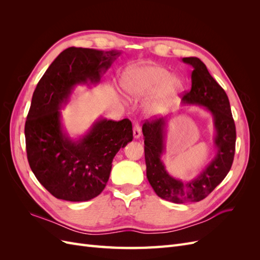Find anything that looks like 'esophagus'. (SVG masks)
<instances>
[{
	"instance_id": "34e87169",
	"label": "esophagus",
	"mask_w": 260,
	"mask_h": 260,
	"mask_svg": "<svg viewBox=\"0 0 260 260\" xmlns=\"http://www.w3.org/2000/svg\"><path fill=\"white\" fill-rule=\"evenodd\" d=\"M133 137L135 139H139L141 137V128L139 123H135L133 125Z\"/></svg>"
}]
</instances>
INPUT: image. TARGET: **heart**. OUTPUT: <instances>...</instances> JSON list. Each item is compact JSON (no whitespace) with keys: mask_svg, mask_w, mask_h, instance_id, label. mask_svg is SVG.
<instances>
[{"mask_svg":"<svg viewBox=\"0 0 260 260\" xmlns=\"http://www.w3.org/2000/svg\"><path fill=\"white\" fill-rule=\"evenodd\" d=\"M120 85L131 101H143L153 95L146 106L147 114L152 116L166 113L183 90L180 77L171 75L165 67L152 64L128 68L121 77Z\"/></svg>","mask_w":260,"mask_h":260,"instance_id":"heart-1","label":"heart"}]
</instances>
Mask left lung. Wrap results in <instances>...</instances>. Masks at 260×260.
Segmentation results:
<instances>
[{
  "label": "left lung",
  "mask_w": 260,
  "mask_h": 260,
  "mask_svg": "<svg viewBox=\"0 0 260 260\" xmlns=\"http://www.w3.org/2000/svg\"><path fill=\"white\" fill-rule=\"evenodd\" d=\"M182 61L193 67L191 90L183 95L182 104L202 106L212 115L217 152L214 159L198 177L183 182L170 176L161 160L169 117L146 120L142 132L147 180L160 199L177 204L200 202L221 183L231 169L237 140L230 102L224 90L211 77L206 65L200 58L183 57Z\"/></svg>",
  "instance_id": "obj_1"
}]
</instances>
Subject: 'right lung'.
<instances>
[{"label":"right lung","mask_w":260,"mask_h":260,"mask_svg":"<svg viewBox=\"0 0 260 260\" xmlns=\"http://www.w3.org/2000/svg\"><path fill=\"white\" fill-rule=\"evenodd\" d=\"M119 51L68 48L38 82L25 124L29 166L56 199L85 202L106 186L115 155L133 139L132 123L100 118L79 139L61 123V112L79 84H98Z\"/></svg>","instance_id":"1"}]
</instances>
